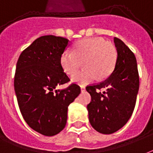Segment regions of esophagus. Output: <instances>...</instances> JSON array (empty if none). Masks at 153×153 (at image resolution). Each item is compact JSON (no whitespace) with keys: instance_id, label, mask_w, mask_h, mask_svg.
<instances>
[{"instance_id":"1","label":"esophagus","mask_w":153,"mask_h":153,"mask_svg":"<svg viewBox=\"0 0 153 153\" xmlns=\"http://www.w3.org/2000/svg\"><path fill=\"white\" fill-rule=\"evenodd\" d=\"M80 88H81V91H82V92H84V91H85V87H84V86H81Z\"/></svg>"}]
</instances>
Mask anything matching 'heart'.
<instances>
[{
    "label": "heart",
    "mask_w": 153,
    "mask_h": 153,
    "mask_svg": "<svg viewBox=\"0 0 153 153\" xmlns=\"http://www.w3.org/2000/svg\"><path fill=\"white\" fill-rule=\"evenodd\" d=\"M117 51L114 44L100 37L88 38L77 42L73 53L65 51L61 56V65L65 73L72 75L82 62L84 70L72 76L74 82L86 84L96 79H102L114 71Z\"/></svg>",
    "instance_id": "obj_1"
}]
</instances>
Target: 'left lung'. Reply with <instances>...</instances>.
<instances>
[{"mask_svg": "<svg viewBox=\"0 0 153 153\" xmlns=\"http://www.w3.org/2000/svg\"><path fill=\"white\" fill-rule=\"evenodd\" d=\"M117 60L113 73L98 84L88 86L91 102L87 106L91 126L109 134L123 127L134 111L140 88L136 58L130 48L114 37ZM105 88L106 91L100 92Z\"/></svg>", "mask_w": 153, "mask_h": 153, "instance_id": "obj_1", "label": "left lung"}]
</instances>
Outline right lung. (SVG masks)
Instances as JSON below:
<instances>
[{
	"label": "right lung",
	"instance_id": "obj_1",
	"mask_svg": "<svg viewBox=\"0 0 153 153\" xmlns=\"http://www.w3.org/2000/svg\"><path fill=\"white\" fill-rule=\"evenodd\" d=\"M68 45L63 37L41 36L22 51L17 62L14 90L19 109L30 128L46 136L65 128L68 106L81 91L75 83L56 89L70 81L60 62Z\"/></svg>",
	"mask_w": 153,
	"mask_h": 153
}]
</instances>
